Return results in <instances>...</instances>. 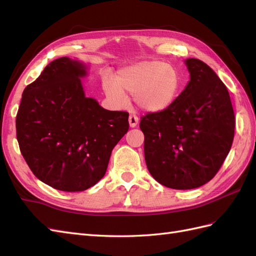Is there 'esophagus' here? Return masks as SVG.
<instances>
[{
  "mask_svg": "<svg viewBox=\"0 0 256 256\" xmlns=\"http://www.w3.org/2000/svg\"><path fill=\"white\" fill-rule=\"evenodd\" d=\"M138 122V116H136V115H130V116H129V125H130L131 128L136 127Z\"/></svg>",
  "mask_w": 256,
  "mask_h": 256,
  "instance_id": "1",
  "label": "esophagus"
}]
</instances>
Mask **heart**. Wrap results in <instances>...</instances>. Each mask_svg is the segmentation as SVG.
I'll use <instances>...</instances> for the list:
<instances>
[{"label":"heart","mask_w":256,"mask_h":256,"mask_svg":"<svg viewBox=\"0 0 256 256\" xmlns=\"http://www.w3.org/2000/svg\"><path fill=\"white\" fill-rule=\"evenodd\" d=\"M104 90L116 104H125L129 92L141 110L159 113L176 102L182 83L174 66L162 60H141L120 69L116 78H106Z\"/></svg>","instance_id":"b5f03b06"}]
</instances>
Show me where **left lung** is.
<instances>
[{
  "label": "left lung",
  "instance_id": "left-lung-1",
  "mask_svg": "<svg viewBox=\"0 0 256 256\" xmlns=\"http://www.w3.org/2000/svg\"><path fill=\"white\" fill-rule=\"evenodd\" d=\"M190 80L168 110L143 116L147 168L168 188L205 184L219 171L234 138L235 116L228 90L204 62L184 60Z\"/></svg>",
  "mask_w": 256,
  "mask_h": 256
}]
</instances>
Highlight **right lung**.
Listing matches in <instances>:
<instances>
[{
	"instance_id": "right-lung-1",
	"label": "right lung",
	"mask_w": 256,
	"mask_h": 256,
	"mask_svg": "<svg viewBox=\"0 0 256 256\" xmlns=\"http://www.w3.org/2000/svg\"><path fill=\"white\" fill-rule=\"evenodd\" d=\"M88 69L66 56L54 60L23 90L17 113L23 158L38 180L60 191L96 184L129 129L127 112L106 110L85 96Z\"/></svg>"
}]
</instances>
